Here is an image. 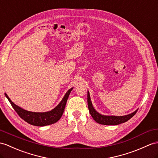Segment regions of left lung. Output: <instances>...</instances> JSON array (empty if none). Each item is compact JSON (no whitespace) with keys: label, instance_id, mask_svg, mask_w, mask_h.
Wrapping results in <instances>:
<instances>
[{"label":"left lung","instance_id":"1","mask_svg":"<svg viewBox=\"0 0 158 158\" xmlns=\"http://www.w3.org/2000/svg\"><path fill=\"white\" fill-rule=\"evenodd\" d=\"M87 97L88 110H89V112L91 114V116L94 118V120L96 122L101 125H117L123 123L127 121L131 118H132L137 111V110H136L135 111H134L133 113L127 115H125V116H106V115H102L98 113L97 111L94 109L91 102L89 92L88 91Z\"/></svg>","mask_w":158,"mask_h":158}]
</instances>
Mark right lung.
Masks as SVG:
<instances>
[{"instance_id":"right-lung-1","label":"right lung","mask_w":158,"mask_h":158,"mask_svg":"<svg viewBox=\"0 0 158 158\" xmlns=\"http://www.w3.org/2000/svg\"><path fill=\"white\" fill-rule=\"evenodd\" d=\"M72 89L73 88L68 90L66 94L64 95V98L61 100V101L59 103V105L56 106L54 109L50 111L44 113H35L26 110L14 104L11 101L8 95L6 93H5V94L7 99L9 100L10 105H12L13 108L22 119H23L25 121L28 123L30 125L38 127H43L53 124L60 120L61 117L62 116L65 106H66V105L67 100Z\"/></svg>"}]
</instances>
